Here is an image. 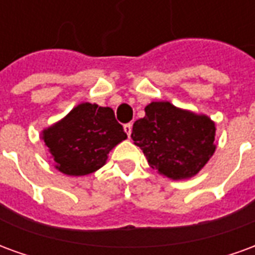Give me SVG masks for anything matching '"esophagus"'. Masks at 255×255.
Masks as SVG:
<instances>
[{
    "instance_id": "34e87169",
    "label": "esophagus",
    "mask_w": 255,
    "mask_h": 255,
    "mask_svg": "<svg viewBox=\"0 0 255 255\" xmlns=\"http://www.w3.org/2000/svg\"><path fill=\"white\" fill-rule=\"evenodd\" d=\"M124 131H126V133H127L128 136H129V135H131V132H132V124H131V123L124 124Z\"/></svg>"
}]
</instances>
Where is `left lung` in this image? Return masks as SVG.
Listing matches in <instances>:
<instances>
[{
	"label": "left lung",
	"mask_w": 255,
	"mask_h": 255,
	"mask_svg": "<svg viewBox=\"0 0 255 255\" xmlns=\"http://www.w3.org/2000/svg\"><path fill=\"white\" fill-rule=\"evenodd\" d=\"M144 112L133 123L131 138L149 165L173 180L197 175L216 149L214 123L169 102H151Z\"/></svg>",
	"instance_id": "obj_1"
}]
</instances>
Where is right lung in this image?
<instances>
[{
    "mask_svg": "<svg viewBox=\"0 0 255 255\" xmlns=\"http://www.w3.org/2000/svg\"><path fill=\"white\" fill-rule=\"evenodd\" d=\"M42 138L58 171L69 176H84L100 169L109 151L127 138V133L112 108L86 102L45 129Z\"/></svg>",
    "mask_w": 255,
    "mask_h": 255,
    "instance_id": "add662e5",
    "label": "right lung"
}]
</instances>
